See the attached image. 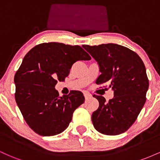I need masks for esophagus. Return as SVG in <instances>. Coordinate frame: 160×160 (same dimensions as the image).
I'll use <instances>...</instances> for the list:
<instances>
[{
    "mask_svg": "<svg viewBox=\"0 0 160 160\" xmlns=\"http://www.w3.org/2000/svg\"><path fill=\"white\" fill-rule=\"evenodd\" d=\"M83 94H84V96H85L86 99H88V98H91V97H92V95L89 92H84Z\"/></svg>",
    "mask_w": 160,
    "mask_h": 160,
    "instance_id": "1",
    "label": "esophagus"
}]
</instances>
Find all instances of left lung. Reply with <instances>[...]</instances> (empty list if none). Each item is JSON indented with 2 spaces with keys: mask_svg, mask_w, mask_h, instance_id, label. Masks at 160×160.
<instances>
[{
  "mask_svg": "<svg viewBox=\"0 0 160 160\" xmlns=\"http://www.w3.org/2000/svg\"><path fill=\"white\" fill-rule=\"evenodd\" d=\"M82 47L99 65L101 74L95 82L109 84L114 95L108 102L102 95H93L99 102L92 115L93 126L104 135L123 133L135 122L146 102L149 80L144 62L136 52L115 43Z\"/></svg>",
  "mask_w": 160,
  "mask_h": 160,
  "instance_id": "8db88e82",
  "label": "left lung"
}]
</instances>
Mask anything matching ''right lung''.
<instances>
[{"label":"right lung","mask_w":160,"mask_h":160,"mask_svg":"<svg viewBox=\"0 0 160 160\" xmlns=\"http://www.w3.org/2000/svg\"><path fill=\"white\" fill-rule=\"evenodd\" d=\"M91 57L80 46L43 43L24 57L14 77L15 99L24 120L34 132L52 136L68 128L73 113L85 101L80 91L59 96L57 81H64L73 64Z\"/></svg>","instance_id":"obj_1"}]
</instances>
